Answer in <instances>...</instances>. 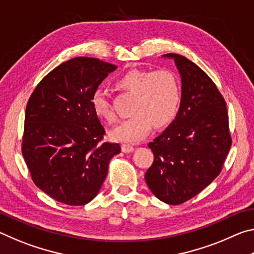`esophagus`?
<instances>
[{"mask_svg":"<svg viewBox=\"0 0 254 254\" xmlns=\"http://www.w3.org/2000/svg\"><path fill=\"white\" fill-rule=\"evenodd\" d=\"M133 150H134V147L131 144H122V151L128 153V152H132Z\"/></svg>","mask_w":254,"mask_h":254,"instance_id":"obj_1","label":"esophagus"}]
</instances>
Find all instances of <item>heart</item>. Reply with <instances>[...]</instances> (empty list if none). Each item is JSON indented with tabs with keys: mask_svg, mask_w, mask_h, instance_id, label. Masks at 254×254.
Here are the masks:
<instances>
[{
	"mask_svg": "<svg viewBox=\"0 0 254 254\" xmlns=\"http://www.w3.org/2000/svg\"><path fill=\"white\" fill-rule=\"evenodd\" d=\"M115 87L134 95L131 107L133 115L112 132V137L118 141L137 142L147 136L152 124L158 128L169 126L182 104L179 77L167 68L154 71L130 69L119 77ZM91 105L94 114L102 121L107 124L118 121L109 98L101 89L93 93Z\"/></svg>",
	"mask_w": 254,
	"mask_h": 254,
	"instance_id": "obj_1",
	"label": "heart"
}]
</instances>
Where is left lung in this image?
Listing matches in <instances>:
<instances>
[{
  "label": "left lung",
  "mask_w": 254,
  "mask_h": 254,
  "mask_svg": "<svg viewBox=\"0 0 254 254\" xmlns=\"http://www.w3.org/2000/svg\"><path fill=\"white\" fill-rule=\"evenodd\" d=\"M182 104L170 126L148 145L153 162L144 175L154 196L169 205L183 204L220 175L232 144L226 102L204 70L177 54Z\"/></svg>",
  "instance_id": "8db88e82"
}]
</instances>
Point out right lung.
Instances as JSON below:
<instances>
[{"label":"right lung","instance_id":"1","mask_svg":"<svg viewBox=\"0 0 254 254\" xmlns=\"http://www.w3.org/2000/svg\"><path fill=\"white\" fill-rule=\"evenodd\" d=\"M117 66L76 57L56 67L30 96L22 154L37 187L59 203L81 206L95 197L119 143L103 142L104 127L91 98Z\"/></svg>","mask_w":254,"mask_h":254}]
</instances>
